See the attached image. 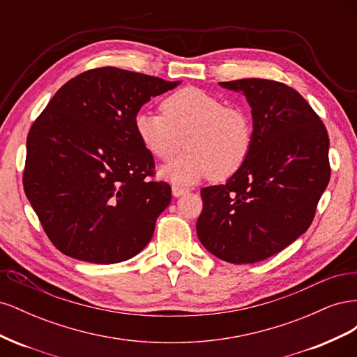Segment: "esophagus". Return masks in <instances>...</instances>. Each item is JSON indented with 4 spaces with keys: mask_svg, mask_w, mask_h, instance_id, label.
<instances>
[{
    "mask_svg": "<svg viewBox=\"0 0 357 357\" xmlns=\"http://www.w3.org/2000/svg\"><path fill=\"white\" fill-rule=\"evenodd\" d=\"M188 192H189V189H186V188L172 186V195H174V197H181V195H185V193H188Z\"/></svg>",
    "mask_w": 357,
    "mask_h": 357,
    "instance_id": "1",
    "label": "esophagus"
}]
</instances>
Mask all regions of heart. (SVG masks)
I'll return each instance as SVG.
<instances>
[{
  "instance_id": "obj_1",
  "label": "heart",
  "mask_w": 357,
  "mask_h": 357,
  "mask_svg": "<svg viewBox=\"0 0 357 357\" xmlns=\"http://www.w3.org/2000/svg\"><path fill=\"white\" fill-rule=\"evenodd\" d=\"M160 112H138L134 129L139 143L155 159L168 162L183 147L188 152L160 169L178 185L204 177L226 180L236 174L252 153L253 119L240 105H226L207 91L188 86L168 95Z\"/></svg>"
}]
</instances>
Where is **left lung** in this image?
<instances>
[{"label":"left lung","instance_id":"obj_1","mask_svg":"<svg viewBox=\"0 0 357 357\" xmlns=\"http://www.w3.org/2000/svg\"><path fill=\"white\" fill-rule=\"evenodd\" d=\"M220 86L245 95L255 142L236 174L201 189L197 234L219 259L255 264L310 228L331 178L329 135L311 105L284 83L241 79Z\"/></svg>","mask_w":357,"mask_h":357}]
</instances>
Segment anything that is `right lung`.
Returning <instances> with one entry per match:
<instances>
[{
  "label": "right lung",
  "mask_w": 357,
  "mask_h": 357,
  "mask_svg": "<svg viewBox=\"0 0 357 357\" xmlns=\"http://www.w3.org/2000/svg\"><path fill=\"white\" fill-rule=\"evenodd\" d=\"M180 82L114 67L53 95L26 138L24 189L59 252L91 264L131 259L152 240L171 188L134 129L142 105Z\"/></svg>",
  "instance_id": "add662e5"
}]
</instances>
